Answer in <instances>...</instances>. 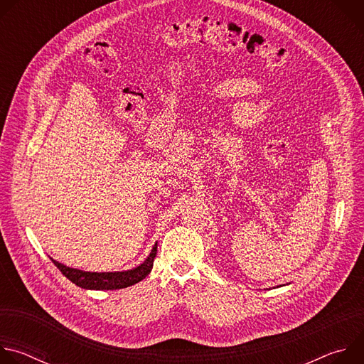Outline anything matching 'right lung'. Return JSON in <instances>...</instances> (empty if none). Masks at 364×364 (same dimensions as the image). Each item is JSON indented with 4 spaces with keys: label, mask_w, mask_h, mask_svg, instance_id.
Returning a JSON list of instances; mask_svg holds the SVG:
<instances>
[{
    "label": "right lung",
    "mask_w": 364,
    "mask_h": 364,
    "mask_svg": "<svg viewBox=\"0 0 364 364\" xmlns=\"http://www.w3.org/2000/svg\"><path fill=\"white\" fill-rule=\"evenodd\" d=\"M155 255H157V243L152 246L151 253L148 255V257L139 267H136L134 269L122 271V272H86V271L69 268V267L55 261L53 257H50V259H51V262H53L60 269V272L69 281L76 284L77 287H80L83 289H97V291L107 289L108 291V289L127 288V287H131V285L142 281L152 269Z\"/></svg>",
    "instance_id": "right-lung-1"
}]
</instances>
